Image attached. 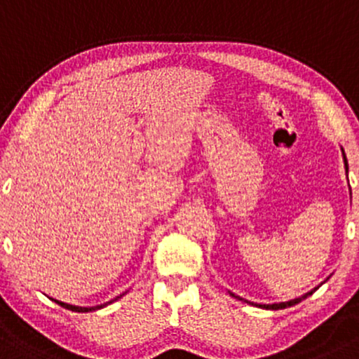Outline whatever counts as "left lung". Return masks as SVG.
Listing matches in <instances>:
<instances>
[{"label":"left lung","mask_w":359,"mask_h":359,"mask_svg":"<svg viewBox=\"0 0 359 359\" xmlns=\"http://www.w3.org/2000/svg\"><path fill=\"white\" fill-rule=\"evenodd\" d=\"M342 154H344V152H342ZM344 163H346V158H344ZM346 172H348V163H346ZM319 288V287H317ZM317 288H313V290H310L309 293H305V295H302V297H299V299H293V300H290V302H281V304H255L256 307H261V309H268V310H280V309H287V307H292V305H297V304H300L302 300H305L307 299L309 295H312L313 292H316ZM232 297H236V299H239V300H244V299H241V297H237V295H233V293H231ZM248 302V300H245ZM248 304H251V302H248Z\"/></svg>","instance_id":"left-lung-1"}]
</instances>
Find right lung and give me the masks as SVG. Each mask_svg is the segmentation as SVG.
Segmentation results:
<instances>
[{"mask_svg":"<svg viewBox=\"0 0 359 359\" xmlns=\"http://www.w3.org/2000/svg\"><path fill=\"white\" fill-rule=\"evenodd\" d=\"M122 295H126V293H122ZM120 295V297H122ZM120 297H116V299H114V300H110V302H107V304H103V305H96V307H78V305H71V304H64V302H60V300H55V299H52L55 302V304H59L60 307H64V309H67V310H72V312H93V310H98V309H103V307H107L108 304H114L115 300H118Z\"/></svg>","mask_w":359,"mask_h":359,"instance_id":"right-lung-1","label":"right lung"}]
</instances>
